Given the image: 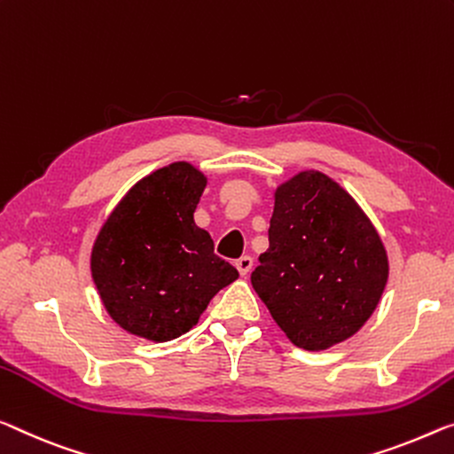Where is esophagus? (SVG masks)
I'll use <instances>...</instances> for the list:
<instances>
[{"mask_svg": "<svg viewBox=\"0 0 454 454\" xmlns=\"http://www.w3.org/2000/svg\"><path fill=\"white\" fill-rule=\"evenodd\" d=\"M235 268L239 270V274H241V276H247V274H249V270L254 268V260H251L249 255H241L239 260L235 262Z\"/></svg>", "mask_w": 454, "mask_h": 454, "instance_id": "1", "label": "esophagus"}]
</instances>
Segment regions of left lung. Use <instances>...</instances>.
<instances>
[{"mask_svg": "<svg viewBox=\"0 0 454 454\" xmlns=\"http://www.w3.org/2000/svg\"><path fill=\"white\" fill-rule=\"evenodd\" d=\"M268 233L251 286L286 337L306 351L353 337L389 276L387 251L357 200L326 174L302 170L276 186Z\"/></svg>", "mask_w": 454, "mask_h": 454, "instance_id": "obj_1", "label": "left lung"}]
</instances>
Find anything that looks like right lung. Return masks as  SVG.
<instances>
[{
    "mask_svg": "<svg viewBox=\"0 0 454 454\" xmlns=\"http://www.w3.org/2000/svg\"><path fill=\"white\" fill-rule=\"evenodd\" d=\"M207 186L197 166L172 162L129 188L90 249V276L107 315L136 337L166 343L199 323L239 278L194 223Z\"/></svg>",
    "mask_w": 454,
    "mask_h": 454,
    "instance_id": "right-lung-1",
    "label": "right lung"
}]
</instances>
